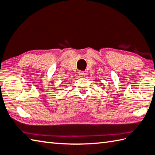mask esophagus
Returning a JSON list of instances; mask_svg holds the SVG:
<instances>
[{"label": "esophagus", "instance_id": "34e87169", "mask_svg": "<svg viewBox=\"0 0 155 155\" xmlns=\"http://www.w3.org/2000/svg\"><path fill=\"white\" fill-rule=\"evenodd\" d=\"M78 75H79L80 77H83V76L85 75V73L83 71H79V72H78Z\"/></svg>", "mask_w": 155, "mask_h": 155}]
</instances>
